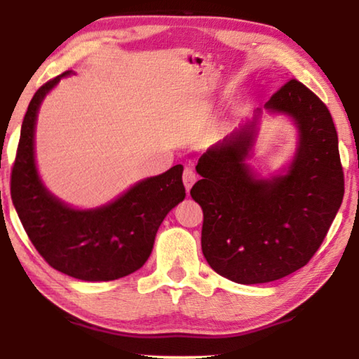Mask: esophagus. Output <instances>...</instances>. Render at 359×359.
<instances>
[{"label":"esophagus","mask_w":359,"mask_h":359,"mask_svg":"<svg viewBox=\"0 0 359 359\" xmlns=\"http://www.w3.org/2000/svg\"><path fill=\"white\" fill-rule=\"evenodd\" d=\"M182 179H184V185H185V188H187V193H188L189 189H191V187L194 185V182L197 180V177H196V172H194L193 168L187 166L185 170H184V175H182Z\"/></svg>","instance_id":"esophagus-1"}]
</instances>
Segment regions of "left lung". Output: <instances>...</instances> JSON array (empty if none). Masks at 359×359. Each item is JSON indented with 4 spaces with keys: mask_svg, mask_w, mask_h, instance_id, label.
<instances>
[{
    "mask_svg": "<svg viewBox=\"0 0 359 359\" xmlns=\"http://www.w3.org/2000/svg\"><path fill=\"white\" fill-rule=\"evenodd\" d=\"M264 108L294 121L299 142L287 174L261 179L247 165L261 109L203 152L191 197L203 211L202 251L220 276L264 284L302 269L321 247L344 196L338 134L327 106L290 80Z\"/></svg>",
    "mask_w": 359,
    "mask_h": 359,
    "instance_id": "obj_1",
    "label": "left lung"
}]
</instances>
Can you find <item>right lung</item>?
<instances>
[{"mask_svg":"<svg viewBox=\"0 0 359 359\" xmlns=\"http://www.w3.org/2000/svg\"><path fill=\"white\" fill-rule=\"evenodd\" d=\"M71 74L44 83L29 103L12 168V202L30 242L52 269L81 280H114L148 261L160 224L185 199L184 166L144 179L95 210H75L52 196L35 165L36 114L46 94Z\"/></svg>","mask_w":359,"mask_h":359,"instance_id":"obj_1","label":"right lung"}]
</instances>
